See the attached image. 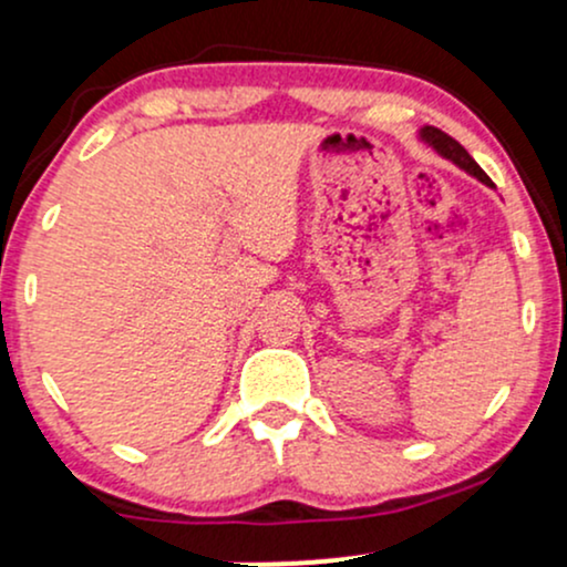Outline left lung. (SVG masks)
Here are the masks:
<instances>
[{"instance_id": "1", "label": "left lung", "mask_w": 567, "mask_h": 567, "mask_svg": "<svg viewBox=\"0 0 567 567\" xmlns=\"http://www.w3.org/2000/svg\"><path fill=\"white\" fill-rule=\"evenodd\" d=\"M421 138H424L426 143H432V146L437 148L442 157H447L451 162H455V165L464 167L466 173H472L474 178H480V181H483V184L491 186V178H487L483 167H480L477 162H474V159L470 157V152H466V148L461 146L458 141L451 138V135L442 133L440 127H429V125H426L424 130H421Z\"/></svg>"}]
</instances>
